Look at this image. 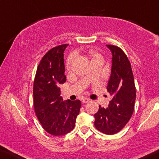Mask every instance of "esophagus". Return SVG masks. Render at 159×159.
Wrapping results in <instances>:
<instances>
[{
    "instance_id": "esophagus-1",
    "label": "esophagus",
    "mask_w": 159,
    "mask_h": 159,
    "mask_svg": "<svg viewBox=\"0 0 159 159\" xmlns=\"http://www.w3.org/2000/svg\"><path fill=\"white\" fill-rule=\"evenodd\" d=\"M90 101H91V100H90V99H89V98H84V99H83L82 102L84 103H89Z\"/></svg>"
}]
</instances>
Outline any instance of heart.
<instances>
[{
  "instance_id": "obj_1",
  "label": "heart",
  "mask_w": 159,
  "mask_h": 159,
  "mask_svg": "<svg viewBox=\"0 0 159 159\" xmlns=\"http://www.w3.org/2000/svg\"><path fill=\"white\" fill-rule=\"evenodd\" d=\"M89 53H90V56H91L92 61L94 60H96V59H98L99 58H102L100 54L98 53L97 52L94 51H90ZM74 58H75V56L73 55H71L68 57V58L67 60V63H66V67H67L68 68H70V66H71L73 61V60H74Z\"/></svg>"
}]
</instances>
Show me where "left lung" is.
Returning a JSON list of instances; mask_svg holds the SVG:
<instances>
[{"label":"left lung","mask_w":159,"mask_h":159,"mask_svg":"<svg viewBox=\"0 0 159 159\" xmlns=\"http://www.w3.org/2000/svg\"><path fill=\"white\" fill-rule=\"evenodd\" d=\"M112 53V66L108 92L112 96L108 107L99 109L94 115L96 129L105 134L119 132L131 118L136 101V88L131 63L120 48L106 45Z\"/></svg>","instance_id":"obj_1"}]
</instances>
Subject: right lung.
I'll list each match as a JSON object with an SVG mask.
<instances>
[{
    "mask_svg": "<svg viewBox=\"0 0 159 159\" xmlns=\"http://www.w3.org/2000/svg\"><path fill=\"white\" fill-rule=\"evenodd\" d=\"M68 46L53 48L40 62L34 86L35 114L44 130L53 136H63L74 129L80 112L79 100L63 101L60 84L66 80L63 53Z\"/></svg>",
    "mask_w": 159,
    "mask_h": 159,
    "instance_id": "right-lung-1",
    "label": "right lung"
}]
</instances>
